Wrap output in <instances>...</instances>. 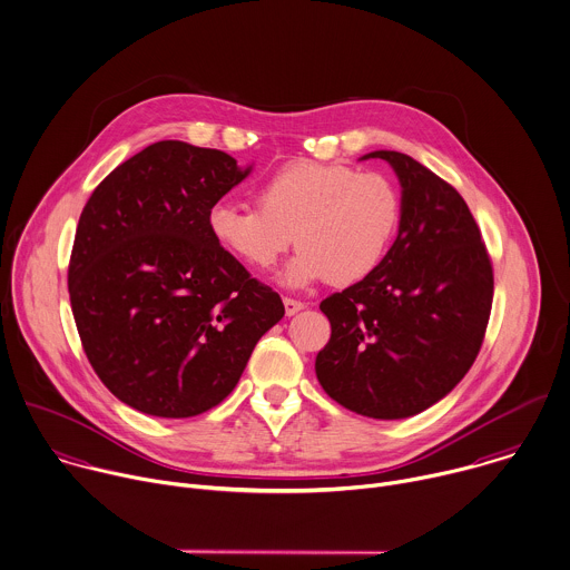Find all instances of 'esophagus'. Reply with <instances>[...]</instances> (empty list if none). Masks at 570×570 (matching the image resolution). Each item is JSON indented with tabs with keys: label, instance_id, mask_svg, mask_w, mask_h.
Masks as SVG:
<instances>
[{
	"label": "esophagus",
	"instance_id": "1",
	"mask_svg": "<svg viewBox=\"0 0 570 570\" xmlns=\"http://www.w3.org/2000/svg\"><path fill=\"white\" fill-rule=\"evenodd\" d=\"M283 303H285L287 316H294V314H298L301 309H305V303H301V301H296V298H289V296H285Z\"/></svg>",
	"mask_w": 570,
	"mask_h": 570
}]
</instances>
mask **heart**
Segmentation results:
<instances>
[{
  "mask_svg": "<svg viewBox=\"0 0 570 570\" xmlns=\"http://www.w3.org/2000/svg\"><path fill=\"white\" fill-rule=\"evenodd\" d=\"M258 205L216 203L207 214L214 240L252 269H269L296 240L283 272L292 287L327 278L347 287L370 278L397 234L402 200L379 173L343 164L292 161L256 188Z\"/></svg>",
  "mask_w": 570,
  "mask_h": 570,
  "instance_id": "heart-1",
  "label": "heart"
}]
</instances>
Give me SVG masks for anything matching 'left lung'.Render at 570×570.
<instances>
[{"instance_id":"8db88e82","label":"left lung","mask_w":570,"mask_h":570,"mask_svg":"<svg viewBox=\"0 0 570 570\" xmlns=\"http://www.w3.org/2000/svg\"><path fill=\"white\" fill-rule=\"evenodd\" d=\"M402 188L397 236L379 269L321 303L332 338L316 376L338 404L400 420L442 400L478 358L493 303L480 227L453 186L409 155L376 150Z\"/></svg>"}]
</instances>
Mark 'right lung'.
Here are the masks:
<instances>
[{
    "mask_svg": "<svg viewBox=\"0 0 570 570\" xmlns=\"http://www.w3.org/2000/svg\"><path fill=\"white\" fill-rule=\"evenodd\" d=\"M249 168L220 150L159 141L88 198L68 292L83 352L128 406L191 417L223 402L256 343L285 314L207 227Z\"/></svg>",
    "mask_w": 570,
    "mask_h": 570,
    "instance_id": "add662e5",
    "label": "right lung"
}]
</instances>
